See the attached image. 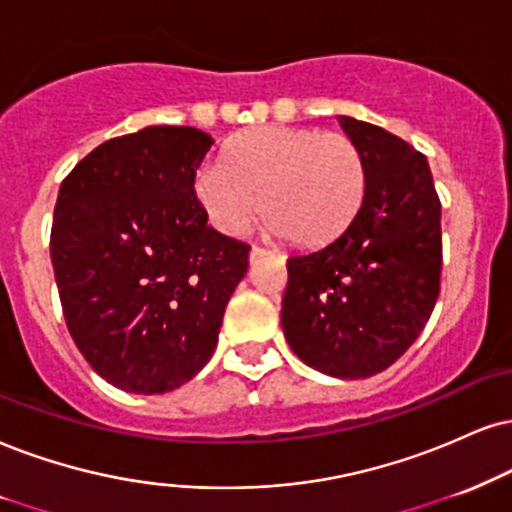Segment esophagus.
<instances>
[{"label":"esophagus","mask_w":512,"mask_h":512,"mask_svg":"<svg viewBox=\"0 0 512 512\" xmlns=\"http://www.w3.org/2000/svg\"><path fill=\"white\" fill-rule=\"evenodd\" d=\"M270 254V249H263V246H251V263L254 261H258V258H263V256H268Z\"/></svg>","instance_id":"obj_1"}]
</instances>
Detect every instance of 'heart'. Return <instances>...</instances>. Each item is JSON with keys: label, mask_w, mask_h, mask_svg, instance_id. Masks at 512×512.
Here are the masks:
<instances>
[{"label": "heart", "mask_w": 512, "mask_h": 512, "mask_svg": "<svg viewBox=\"0 0 512 512\" xmlns=\"http://www.w3.org/2000/svg\"><path fill=\"white\" fill-rule=\"evenodd\" d=\"M365 161L342 132L263 125L225 144L220 166L199 170V206L216 230L242 235L258 213L299 246L330 242L356 218Z\"/></svg>", "instance_id": "obj_1"}]
</instances>
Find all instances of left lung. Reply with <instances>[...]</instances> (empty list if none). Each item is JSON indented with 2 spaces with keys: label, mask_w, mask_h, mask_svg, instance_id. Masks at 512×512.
Wrapping results in <instances>:
<instances>
[{
  "label": "left lung",
  "mask_w": 512,
  "mask_h": 512,
  "mask_svg": "<svg viewBox=\"0 0 512 512\" xmlns=\"http://www.w3.org/2000/svg\"><path fill=\"white\" fill-rule=\"evenodd\" d=\"M365 161V197L323 249L287 258L282 330L325 375L387 370L418 339L441 289V201L425 154L380 125L339 116Z\"/></svg>",
  "instance_id": "1"
}]
</instances>
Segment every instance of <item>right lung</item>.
<instances>
[{
	"instance_id": "obj_1",
	"label": "right lung",
	"mask_w": 512,
	"mask_h": 512,
	"mask_svg": "<svg viewBox=\"0 0 512 512\" xmlns=\"http://www.w3.org/2000/svg\"><path fill=\"white\" fill-rule=\"evenodd\" d=\"M213 140L151 125L99 144L61 182L49 254L63 318L113 387L166 394L211 361L251 246L206 225L194 194Z\"/></svg>"
}]
</instances>
